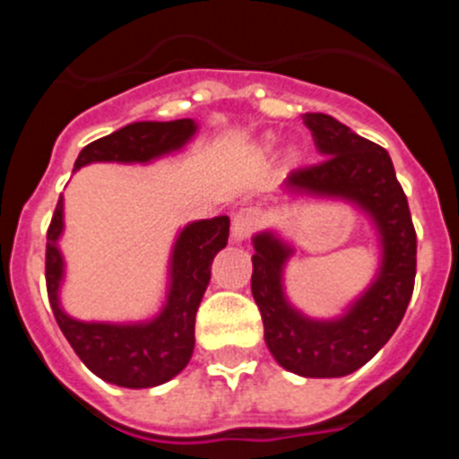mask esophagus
Instances as JSON below:
<instances>
[{"instance_id": "esophagus-1", "label": "esophagus", "mask_w": 459, "mask_h": 459, "mask_svg": "<svg viewBox=\"0 0 459 459\" xmlns=\"http://www.w3.org/2000/svg\"><path fill=\"white\" fill-rule=\"evenodd\" d=\"M262 225V211L257 206H246L232 218V238L234 241H243Z\"/></svg>"}]
</instances>
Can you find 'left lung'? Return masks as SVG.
<instances>
[{
	"mask_svg": "<svg viewBox=\"0 0 459 459\" xmlns=\"http://www.w3.org/2000/svg\"><path fill=\"white\" fill-rule=\"evenodd\" d=\"M303 124L324 158L291 169L285 186L291 193L359 204L377 225L384 248L379 273L366 294L340 319L317 322L291 307L285 296L282 269L294 250L271 232L253 238L250 287L264 322L266 347L285 370L322 379L351 375L395 333L416 278V230L386 149L322 112H307Z\"/></svg>",
	"mask_w": 459,
	"mask_h": 459,
	"instance_id": "1",
	"label": "left lung"
}]
</instances>
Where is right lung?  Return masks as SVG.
I'll return each mask as SVG.
<instances>
[{
    "instance_id": "obj_1",
    "label": "right lung",
    "mask_w": 459,
    "mask_h": 459,
    "mask_svg": "<svg viewBox=\"0 0 459 459\" xmlns=\"http://www.w3.org/2000/svg\"><path fill=\"white\" fill-rule=\"evenodd\" d=\"M193 119L135 121L80 152L75 169L89 163H149L177 152L195 135ZM64 230L59 197L48 227L46 285L55 319L84 366L100 379L124 388L160 386L188 366L195 347V315L211 280V262L227 246L230 218L190 222L181 230L169 259V291L156 319L144 324L78 322L59 306L64 259L56 241Z\"/></svg>"
}]
</instances>
